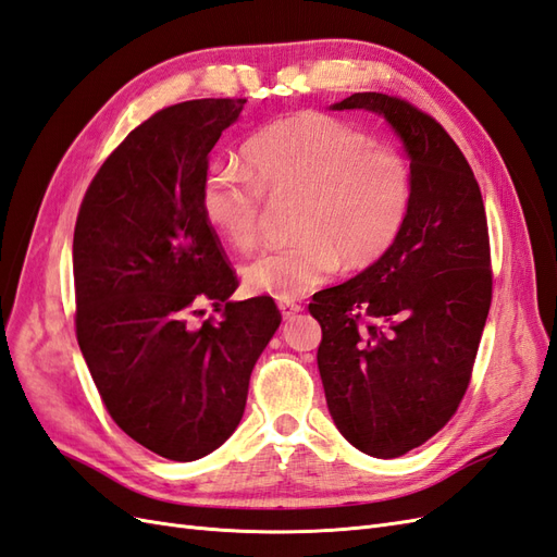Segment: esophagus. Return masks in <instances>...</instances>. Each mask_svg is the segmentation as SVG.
<instances>
[{"label":"esophagus","mask_w":557,"mask_h":557,"mask_svg":"<svg viewBox=\"0 0 557 557\" xmlns=\"http://www.w3.org/2000/svg\"><path fill=\"white\" fill-rule=\"evenodd\" d=\"M280 306V310H282V315H284V320H292L298 310H304V306L301 304H296V301H289V298H282V301L277 304Z\"/></svg>","instance_id":"esophagus-1"}]
</instances>
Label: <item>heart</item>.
I'll list each match as a JSON object with an SVG mask.
<instances>
[{
    "mask_svg": "<svg viewBox=\"0 0 557 557\" xmlns=\"http://www.w3.org/2000/svg\"><path fill=\"white\" fill-rule=\"evenodd\" d=\"M242 154L247 169L213 162L199 190L207 223L227 245L239 251L253 245L263 195H296L294 239L242 265L249 289L301 296L341 261L348 270L374 265L400 237L414 197L409 162L358 126L304 110L261 126Z\"/></svg>",
    "mask_w": 557,
    "mask_h": 557,
    "instance_id": "heart-1",
    "label": "heart"
}]
</instances>
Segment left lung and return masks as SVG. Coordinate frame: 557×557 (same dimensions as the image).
<instances>
[{
    "instance_id": "1",
    "label": "left lung",
    "mask_w": 557,
    "mask_h": 557,
    "mask_svg": "<svg viewBox=\"0 0 557 557\" xmlns=\"http://www.w3.org/2000/svg\"><path fill=\"white\" fill-rule=\"evenodd\" d=\"M336 110L381 112L405 140L414 197L381 261L312 296L330 414L352 447L395 459L456 414L492 306L480 185L442 124L405 98L364 91Z\"/></svg>"
}]
</instances>
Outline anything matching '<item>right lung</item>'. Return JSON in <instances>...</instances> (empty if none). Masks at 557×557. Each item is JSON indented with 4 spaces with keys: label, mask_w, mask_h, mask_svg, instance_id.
Returning a JSON list of instances; mask_svg holds the SVG:
<instances>
[{
    "label": "right lung",
    "mask_w": 557,
    "mask_h": 557,
    "mask_svg": "<svg viewBox=\"0 0 557 557\" xmlns=\"http://www.w3.org/2000/svg\"><path fill=\"white\" fill-rule=\"evenodd\" d=\"M247 98L157 110L96 171L75 223V334L122 431L171 461L219 449L245 414L251 369L282 322L239 287L199 202L207 157ZM209 300L220 312L189 320Z\"/></svg>",
    "instance_id": "add662e5"
}]
</instances>
